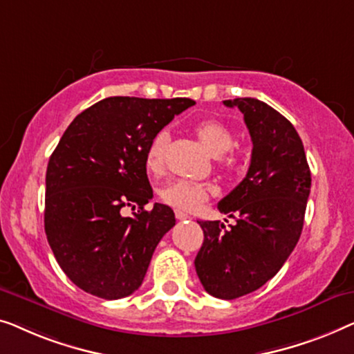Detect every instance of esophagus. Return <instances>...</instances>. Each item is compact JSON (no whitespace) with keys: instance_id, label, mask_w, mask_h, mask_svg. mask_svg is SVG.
Instances as JSON below:
<instances>
[{"instance_id":"obj_1","label":"esophagus","mask_w":354,"mask_h":354,"mask_svg":"<svg viewBox=\"0 0 354 354\" xmlns=\"http://www.w3.org/2000/svg\"><path fill=\"white\" fill-rule=\"evenodd\" d=\"M175 216L178 218L179 221H183V220H189V218H191V216L187 215V213H184V212H181V210H176V212H175Z\"/></svg>"}]
</instances>
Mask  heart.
<instances>
[{
  "instance_id": "obj_1",
  "label": "heart",
  "mask_w": 354,
  "mask_h": 354,
  "mask_svg": "<svg viewBox=\"0 0 354 354\" xmlns=\"http://www.w3.org/2000/svg\"><path fill=\"white\" fill-rule=\"evenodd\" d=\"M198 141L207 147V151L213 153L215 157H223L225 153L231 151L234 146V134L225 123L220 120H207L198 122L194 127ZM168 146V133L165 129L156 133L149 141L146 152H144V165L151 175H158L165 167V153ZM231 162L232 157H227ZM213 194V187L207 184L189 181V179H176L165 184L160 189L162 201L168 205L178 208V210L192 212L202 205L203 202L208 201Z\"/></svg>"
}]
</instances>
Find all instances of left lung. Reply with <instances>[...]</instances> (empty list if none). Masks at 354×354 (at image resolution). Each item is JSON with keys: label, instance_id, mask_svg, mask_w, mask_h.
Masks as SVG:
<instances>
[{"label": "left lung", "instance_id": "1", "mask_svg": "<svg viewBox=\"0 0 354 354\" xmlns=\"http://www.w3.org/2000/svg\"><path fill=\"white\" fill-rule=\"evenodd\" d=\"M237 107L252 138L247 176L218 203L236 225L197 221L203 231L196 271L210 295L234 300L277 274L305 221L311 171L297 129L266 102L253 97L223 101Z\"/></svg>", "mask_w": 354, "mask_h": 354}]
</instances>
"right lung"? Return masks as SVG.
<instances>
[{
	"label": "right lung",
	"instance_id": "obj_1",
	"mask_svg": "<svg viewBox=\"0 0 354 354\" xmlns=\"http://www.w3.org/2000/svg\"><path fill=\"white\" fill-rule=\"evenodd\" d=\"M192 99L106 97L75 117L49 157L44 231L59 266L82 290L106 300L131 295L175 213L156 203L144 152ZM123 206H138L123 217Z\"/></svg>",
	"mask_w": 354,
	"mask_h": 354
}]
</instances>
